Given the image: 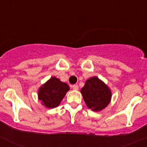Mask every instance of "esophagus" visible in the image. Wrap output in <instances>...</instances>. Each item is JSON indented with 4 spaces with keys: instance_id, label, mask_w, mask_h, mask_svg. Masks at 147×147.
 I'll use <instances>...</instances> for the list:
<instances>
[{
    "instance_id": "1",
    "label": "esophagus",
    "mask_w": 147,
    "mask_h": 147,
    "mask_svg": "<svg viewBox=\"0 0 147 147\" xmlns=\"http://www.w3.org/2000/svg\"><path fill=\"white\" fill-rule=\"evenodd\" d=\"M71 88H73V89L75 90H79V86H78L77 85H71Z\"/></svg>"
}]
</instances>
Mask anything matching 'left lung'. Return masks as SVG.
Returning a JSON list of instances; mask_svg holds the SVG:
<instances>
[{
    "label": "left lung",
    "instance_id": "left-lung-1",
    "mask_svg": "<svg viewBox=\"0 0 147 147\" xmlns=\"http://www.w3.org/2000/svg\"><path fill=\"white\" fill-rule=\"evenodd\" d=\"M81 93L88 108L93 111L105 108L111 98V92L108 87L96 76L87 80Z\"/></svg>",
    "mask_w": 147,
    "mask_h": 147
}]
</instances>
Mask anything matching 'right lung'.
<instances>
[{
  "label": "right lung",
  "instance_id": "right-lung-1",
  "mask_svg": "<svg viewBox=\"0 0 147 147\" xmlns=\"http://www.w3.org/2000/svg\"><path fill=\"white\" fill-rule=\"evenodd\" d=\"M69 86L65 82H62L57 78L51 77L47 82L39 89V100L48 108L57 107L67 91Z\"/></svg>",
  "mask_w": 147,
  "mask_h": 147
}]
</instances>
